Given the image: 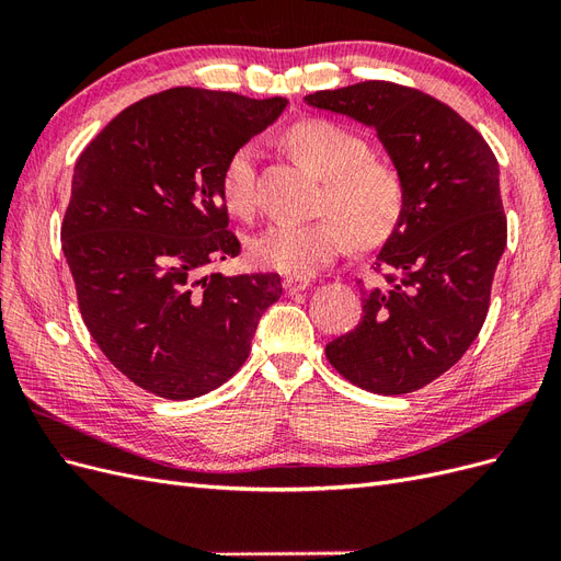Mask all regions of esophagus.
Returning a JSON list of instances; mask_svg holds the SVG:
<instances>
[{
	"mask_svg": "<svg viewBox=\"0 0 561 561\" xmlns=\"http://www.w3.org/2000/svg\"><path fill=\"white\" fill-rule=\"evenodd\" d=\"M309 287V280L307 278H285L283 280V290L287 293V295H297V293H301V290H307Z\"/></svg>",
	"mask_w": 561,
	"mask_h": 561,
	"instance_id": "esophagus-1",
	"label": "esophagus"
}]
</instances>
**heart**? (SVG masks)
Segmentation results:
<instances>
[{
	"instance_id": "1",
	"label": "heart",
	"mask_w": 561,
	"mask_h": 561,
	"mask_svg": "<svg viewBox=\"0 0 561 561\" xmlns=\"http://www.w3.org/2000/svg\"><path fill=\"white\" fill-rule=\"evenodd\" d=\"M293 154L322 178L320 213L313 222H276L250 243L252 262L293 278H309L336 260L353 241L355 248L383 243L404 210V184L393 163L369 157L358 133L328 118H307L285 135ZM252 145L236 149L222 173V198L236 215L254 208Z\"/></svg>"
}]
</instances>
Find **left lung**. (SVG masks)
Wrapping results in <instances>:
<instances>
[{"mask_svg": "<svg viewBox=\"0 0 561 561\" xmlns=\"http://www.w3.org/2000/svg\"><path fill=\"white\" fill-rule=\"evenodd\" d=\"M375 128L404 184V210L371 268L358 328L325 346L330 365L379 396L419 390L461 360L489 311L507 241L499 161L449 105L390 81L304 98Z\"/></svg>", "mask_w": 561, "mask_h": 561, "instance_id": "obj_1", "label": "left lung"}]
</instances>
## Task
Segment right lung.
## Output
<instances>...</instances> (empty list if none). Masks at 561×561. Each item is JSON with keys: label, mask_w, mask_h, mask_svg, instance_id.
Masks as SVG:
<instances>
[{"label": "right lung", "mask_w": 561, "mask_h": 561, "mask_svg": "<svg viewBox=\"0 0 561 561\" xmlns=\"http://www.w3.org/2000/svg\"><path fill=\"white\" fill-rule=\"evenodd\" d=\"M285 98L171 89L126 107L81 151L60 227L83 322L135 386L192 400L248 360L278 274H206L241 252L222 173Z\"/></svg>", "instance_id": "1"}]
</instances>
